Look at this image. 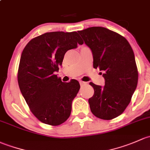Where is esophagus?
Wrapping results in <instances>:
<instances>
[{
  "instance_id": "esophagus-1",
  "label": "esophagus",
  "mask_w": 150,
  "mask_h": 150,
  "mask_svg": "<svg viewBox=\"0 0 150 150\" xmlns=\"http://www.w3.org/2000/svg\"><path fill=\"white\" fill-rule=\"evenodd\" d=\"M79 84H80V85H81V86H83V85H85V84H86V82H84V81H79Z\"/></svg>"
}]
</instances>
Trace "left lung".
<instances>
[{
	"mask_svg": "<svg viewBox=\"0 0 150 150\" xmlns=\"http://www.w3.org/2000/svg\"><path fill=\"white\" fill-rule=\"evenodd\" d=\"M78 32L92 52L94 68L105 79L104 86L89 83L95 90L88 101L91 111L103 120L116 118L129 104L138 83L134 51L126 38L105 27Z\"/></svg>",
	"mask_w": 150,
	"mask_h": 150,
	"instance_id": "left-lung-1",
	"label": "left lung"
}]
</instances>
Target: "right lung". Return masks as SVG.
I'll return each mask as SVG.
<instances>
[{
	"label": "right lung",
	"instance_id": "obj_1",
	"mask_svg": "<svg viewBox=\"0 0 150 150\" xmlns=\"http://www.w3.org/2000/svg\"><path fill=\"white\" fill-rule=\"evenodd\" d=\"M82 45L76 32H47L34 38L23 50L18 71L20 91L35 116L58 126L69 118L72 101L80 89L78 81L62 82L55 74L65 53Z\"/></svg>",
	"mask_w": 150,
	"mask_h": 150
}]
</instances>
